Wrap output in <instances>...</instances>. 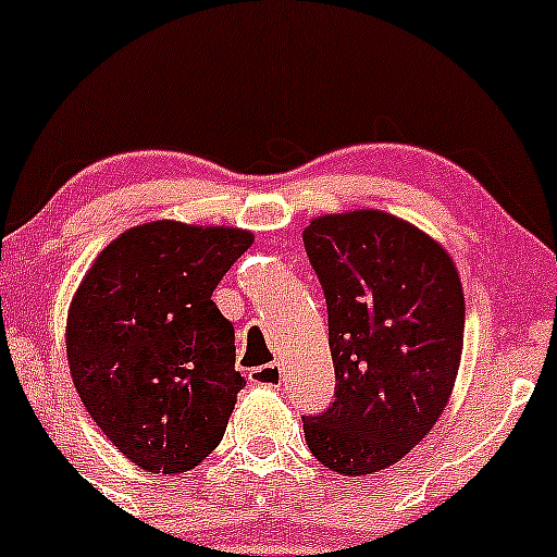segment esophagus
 <instances>
[{
  "label": "esophagus",
  "mask_w": 557,
  "mask_h": 557,
  "mask_svg": "<svg viewBox=\"0 0 557 557\" xmlns=\"http://www.w3.org/2000/svg\"><path fill=\"white\" fill-rule=\"evenodd\" d=\"M249 381L255 386H265V388H281V381H284V370L281 364H262L257 370L249 372Z\"/></svg>",
  "instance_id": "esophagus-1"
}]
</instances>
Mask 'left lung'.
<instances>
[{
    "label": "left lung",
    "instance_id": "obj_1",
    "mask_svg": "<svg viewBox=\"0 0 557 557\" xmlns=\"http://www.w3.org/2000/svg\"><path fill=\"white\" fill-rule=\"evenodd\" d=\"M330 317L335 403L302 418L308 450L346 478L416 448L448 405L463 351V286L440 240L377 209L302 231Z\"/></svg>",
    "mask_w": 557,
    "mask_h": 557
}]
</instances>
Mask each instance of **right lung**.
Returning a JSON list of instances; mask_svg holds the SVG:
<instances>
[{
	"mask_svg": "<svg viewBox=\"0 0 557 557\" xmlns=\"http://www.w3.org/2000/svg\"><path fill=\"white\" fill-rule=\"evenodd\" d=\"M251 240L240 227L145 222L109 240L69 302L74 388L147 472H187L225 434L246 381L211 292Z\"/></svg>",
	"mask_w": 557,
	"mask_h": 557,
	"instance_id": "1",
	"label": "right lung"
}]
</instances>
